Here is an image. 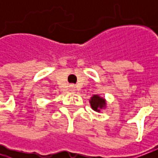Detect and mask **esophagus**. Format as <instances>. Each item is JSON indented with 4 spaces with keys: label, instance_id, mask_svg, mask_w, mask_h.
I'll return each instance as SVG.
<instances>
[{
    "label": "esophagus",
    "instance_id": "1",
    "mask_svg": "<svg viewBox=\"0 0 158 158\" xmlns=\"http://www.w3.org/2000/svg\"><path fill=\"white\" fill-rule=\"evenodd\" d=\"M72 88H74V87H72Z\"/></svg>",
    "mask_w": 158,
    "mask_h": 158
}]
</instances>
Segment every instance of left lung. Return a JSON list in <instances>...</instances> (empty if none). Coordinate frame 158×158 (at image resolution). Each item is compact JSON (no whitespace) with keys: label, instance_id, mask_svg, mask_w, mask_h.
Returning a JSON list of instances; mask_svg holds the SVG:
<instances>
[{"label":"left lung","instance_id":"8db88e82","mask_svg":"<svg viewBox=\"0 0 158 158\" xmlns=\"http://www.w3.org/2000/svg\"><path fill=\"white\" fill-rule=\"evenodd\" d=\"M89 102H90V106L92 107V109L95 110L96 112H99L100 109H102L104 107V106L106 105L105 99L101 98L100 97H98V95L93 96Z\"/></svg>","mask_w":158,"mask_h":158}]
</instances>
